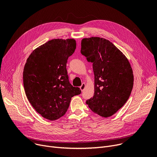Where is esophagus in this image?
<instances>
[{
    "instance_id": "esophagus-1",
    "label": "esophagus",
    "mask_w": 157,
    "mask_h": 157,
    "mask_svg": "<svg viewBox=\"0 0 157 157\" xmlns=\"http://www.w3.org/2000/svg\"><path fill=\"white\" fill-rule=\"evenodd\" d=\"M85 86H86V84L85 83H82V85H81V86L79 87L80 88V90H81V91H83L85 90Z\"/></svg>"
}]
</instances>
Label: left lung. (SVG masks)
<instances>
[{"mask_svg":"<svg viewBox=\"0 0 157 157\" xmlns=\"http://www.w3.org/2000/svg\"><path fill=\"white\" fill-rule=\"evenodd\" d=\"M81 53L93 63L95 75V93L86 104L94 113L110 117L126 103L132 90L129 62L110 41L100 37L83 38Z\"/></svg>","mask_w":157,"mask_h":157,"instance_id":"left-lung-1","label":"left lung"}]
</instances>
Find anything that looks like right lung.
<instances>
[{
	"mask_svg": "<svg viewBox=\"0 0 157 157\" xmlns=\"http://www.w3.org/2000/svg\"><path fill=\"white\" fill-rule=\"evenodd\" d=\"M76 48L74 39H53L35 49L25 64L23 85L31 105L43 117L54 121L67 112L71 98L79 95L71 85L66 69Z\"/></svg>",
	"mask_w": 157,
	"mask_h": 157,
	"instance_id": "add662e5",
	"label": "right lung"
}]
</instances>
